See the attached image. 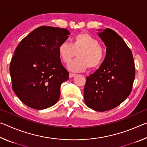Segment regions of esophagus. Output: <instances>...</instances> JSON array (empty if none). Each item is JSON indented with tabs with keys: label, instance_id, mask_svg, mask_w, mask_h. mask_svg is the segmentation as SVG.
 Listing matches in <instances>:
<instances>
[{
	"label": "esophagus",
	"instance_id": "obj_1",
	"mask_svg": "<svg viewBox=\"0 0 147 147\" xmlns=\"http://www.w3.org/2000/svg\"><path fill=\"white\" fill-rule=\"evenodd\" d=\"M76 76V74L74 73H69V78H73V77L75 76Z\"/></svg>",
	"mask_w": 147,
	"mask_h": 147
}]
</instances>
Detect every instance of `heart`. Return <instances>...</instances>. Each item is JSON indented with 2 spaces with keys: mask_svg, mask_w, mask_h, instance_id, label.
Masks as SVG:
<instances>
[{
  "mask_svg": "<svg viewBox=\"0 0 147 147\" xmlns=\"http://www.w3.org/2000/svg\"><path fill=\"white\" fill-rule=\"evenodd\" d=\"M58 53L61 61L68 64L75 56L77 58L68 65L73 71H82L87 68L95 69L101 65L105 58V50L97 39L90 35L81 33L74 37L71 44L67 41L58 47Z\"/></svg>",
  "mask_w": 147,
  "mask_h": 147,
  "instance_id": "b5f03b06",
  "label": "heart"
}]
</instances>
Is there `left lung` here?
Instances as JSON below:
<instances>
[{"instance_id":"8db88e82","label":"left lung","mask_w":147,"mask_h":147,"mask_svg":"<svg viewBox=\"0 0 147 147\" xmlns=\"http://www.w3.org/2000/svg\"><path fill=\"white\" fill-rule=\"evenodd\" d=\"M106 46L104 61L86 77L84 100L89 108L108 111L121 104L130 94L135 78V64L131 50L120 36L110 28L98 34Z\"/></svg>"}]
</instances>
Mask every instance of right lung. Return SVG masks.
<instances>
[{"instance_id":"1","label":"right lung","mask_w":147,"mask_h":147,"mask_svg":"<svg viewBox=\"0 0 147 147\" xmlns=\"http://www.w3.org/2000/svg\"><path fill=\"white\" fill-rule=\"evenodd\" d=\"M70 32L58 27H38L17 47L9 65L15 93L30 108L43 109L53 106L60 96V87L69 79L58 47Z\"/></svg>"}]
</instances>
